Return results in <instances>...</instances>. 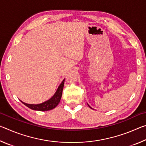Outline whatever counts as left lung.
<instances>
[{
    "instance_id": "8db88e82",
    "label": "left lung",
    "mask_w": 146,
    "mask_h": 146,
    "mask_svg": "<svg viewBox=\"0 0 146 146\" xmlns=\"http://www.w3.org/2000/svg\"><path fill=\"white\" fill-rule=\"evenodd\" d=\"M88 106H89V105H88ZM89 107H90V106H89ZM90 108H91V107H90Z\"/></svg>"
}]
</instances>
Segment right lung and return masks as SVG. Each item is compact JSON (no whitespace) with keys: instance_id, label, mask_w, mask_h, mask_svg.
Here are the masks:
<instances>
[{"instance_id":"add662e5","label":"right lung","mask_w":146,"mask_h":146,"mask_svg":"<svg viewBox=\"0 0 146 146\" xmlns=\"http://www.w3.org/2000/svg\"><path fill=\"white\" fill-rule=\"evenodd\" d=\"M64 80L62 82L60 85L58 86V88L56 90V93H55L52 97L48 101H46L40 104H26L23 102L24 105L29 108L33 110H36V111H49L55 108L56 106L60 102V98L62 97V94L64 84Z\"/></svg>"}]
</instances>
